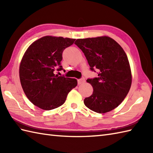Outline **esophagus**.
Masks as SVG:
<instances>
[{
    "mask_svg": "<svg viewBox=\"0 0 153 153\" xmlns=\"http://www.w3.org/2000/svg\"><path fill=\"white\" fill-rule=\"evenodd\" d=\"M85 82V77H82V78H80L79 79H78L77 81V83H78L79 85H81V84H83Z\"/></svg>",
    "mask_w": 153,
    "mask_h": 153,
    "instance_id": "obj_1",
    "label": "esophagus"
}]
</instances>
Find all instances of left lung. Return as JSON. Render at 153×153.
Segmentation results:
<instances>
[{
    "instance_id": "8db88e82",
    "label": "left lung",
    "mask_w": 153,
    "mask_h": 153,
    "mask_svg": "<svg viewBox=\"0 0 153 153\" xmlns=\"http://www.w3.org/2000/svg\"><path fill=\"white\" fill-rule=\"evenodd\" d=\"M75 45L83 51L90 70L98 71L97 77L87 79L93 93L84 99V104L97 113L111 111L125 99L131 85L126 53L116 41L106 36L79 39Z\"/></svg>"
}]
</instances>
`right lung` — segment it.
I'll list each match as a JSON object with an SVG mask.
<instances>
[{
    "label": "right lung",
    "instance_id": "obj_1",
    "mask_svg": "<svg viewBox=\"0 0 153 153\" xmlns=\"http://www.w3.org/2000/svg\"><path fill=\"white\" fill-rule=\"evenodd\" d=\"M76 39L45 36L35 41L25 52L19 66V79L28 99L39 108L53 110L62 105L68 93L77 85L76 79L58 76L65 48Z\"/></svg>",
    "mask_w": 153,
    "mask_h": 153
}]
</instances>
